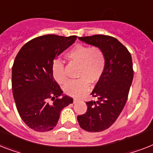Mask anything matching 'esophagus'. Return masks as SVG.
Returning a JSON list of instances; mask_svg holds the SVG:
<instances>
[{
  "label": "esophagus",
  "mask_w": 153,
  "mask_h": 153,
  "mask_svg": "<svg viewBox=\"0 0 153 153\" xmlns=\"http://www.w3.org/2000/svg\"><path fill=\"white\" fill-rule=\"evenodd\" d=\"M79 99H76V98H74V100H73V102H74V104H75L76 102H78L79 101Z\"/></svg>",
  "instance_id": "esophagus-1"
}]
</instances>
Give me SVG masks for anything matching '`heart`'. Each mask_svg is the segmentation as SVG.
I'll return each instance as SVG.
<instances>
[{"mask_svg":"<svg viewBox=\"0 0 153 153\" xmlns=\"http://www.w3.org/2000/svg\"><path fill=\"white\" fill-rule=\"evenodd\" d=\"M67 59L71 64L79 66V80L71 81L64 86V92L71 97H80L89 88V81L96 82L105 71L106 59L100 48L77 45L68 53ZM53 78L59 84L68 81V75L64 64L55 61L52 68Z\"/></svg>","mask_w":153,"mask_h":153,"instance_id":"b5f03b06","label":"heart"}]
</instances>
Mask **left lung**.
I'll use <instances>...</instances> for the list:
<instances>
[{
	"mask_svg": "<svg viewBox=\"0 0 153 153\" xmlns=\"http://www.w3.org/2000/svg\"><path fill=\"white\" fill-rule=\"evenodd\" d=\"M79 39L100 48L106 59L105 71L91 93L97 100L86 102V112L77 117L81 128L100 132L115 123L126 105L134 78L132 58L127 48L111 36L97 34Z\"/></svg>",
	"mask_w": 153,
	"mask_h": 153,
	"instance_id": "8db88e82",
	"label": "left lung"
}]
</instances>
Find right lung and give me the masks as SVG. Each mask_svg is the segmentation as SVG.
Returning a JSON list of instances; mask_svg holds the SVG:
<instances>
[{
    "label": "right lung",
    "mask_w": 153,
    "mask_h": 153,
    "mask_svg": "<svg viewBox=\"0 0 153 153\" xmlns=\"http://www.w3.org/2000/svg\"><path fill=\"white\" fill-rule=\"evenodd\" d=\"M76 36L47 34L23 45L15 59L12 86L16 108L32 130L45 132L56 126L59 114L73 103L53 78L54 59L75 42Z\"/></svg>",
    "instance_id": "obj_1"
}]
</instances>
